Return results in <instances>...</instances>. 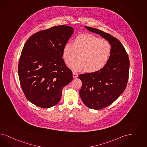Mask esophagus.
Here are the masks:
<instances>
[{
  "label": "esophagus",
  "instance_id": "1",
  "mask_svg": "<svg viewBox=\"0 0 147 147\" xmlns=\"http://www.w3.org/2000/svg\"><path fill=\"white\" fill-rule=\"evenodd\" d=\"M73 76L74 78H76L78 76V74L76 73H75V72H73Z\"/></svg>",
  "mask_w": 147,
  "mask_h": 147
}]
</instances>
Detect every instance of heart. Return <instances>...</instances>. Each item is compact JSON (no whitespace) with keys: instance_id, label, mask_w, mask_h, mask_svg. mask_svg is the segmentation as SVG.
Here are the masks:
<instances>
[{"instance_id":"1","label":"heart","mask_w":147,"mask_h":147,"mask_svg":"<svg viewBox=\"0 0 147 147\" xmlns=\"http://www.w3.org/2000/svg\"><path fill=\"white\" fill-rule=\"evenodd\" d=\"M111 53V45L107 40L92 34H81L76 37L73 43L67 42L64 45L62 57L66 65L71 63L73 71L86 68L88 72H96L106 66ZM78 53L79 58L74 61Z\"/></svg>"}]
</instances>
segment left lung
Segmentation results:
<instances>
[{
    "label": "left lung",
    "instance_id": "obj_1",
    "mask_svg": "<svg viewBox=\"0 0 147 147\" xmlns=\"http://www.w3.org/2000/svg\"><path fill=\"white\" fill-rule=\"evenodd\" d=\"M110 42L111 55L107 63L100 71L82 74L79 92L86 107L100 110L109 106L124 91L129 78L130 61L124 46L116 37L94 28L85 26Z\"/></svg>",
    "mask_w": 147,
    "mask_h": 147
}]
</instances>
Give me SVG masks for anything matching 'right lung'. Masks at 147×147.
I'll list each match as a JSON object with an SVG mask.
<instances>
[{"instance_id":"right-lung-1","label":"right lung","mask_w":147,"mask_h":147,"mask_svg":"<svg viewBox=\"0 0 147 147\" xmlns=\"http://www.w3.org/2000/svg\"><path fill=\"white\" fill-rule=\"evenodd\" d=\"M73 34L68 26L40 31L26 42L18 63L20 86L26 99L37 107L49 108L61 99L63 88L73 80L62 59V49Z\"/></svg>"}]
</instances>
